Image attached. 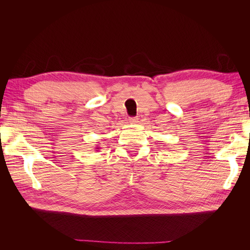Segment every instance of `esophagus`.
I'll use <instances>...</instances> for the list:
<instances>
[{
  "label": "esophagus",
  "instance_id": "1",
  "mask_svg": "<svg viewBox=\"0 0 250 250\" xmlns=\"http://www.w3.org/2000/svg\"><path fill=\"white\" fill-rule=\"evenodd\" d=\"M138 118L137 117H133V118H129V123L130 124H137L138 123Z\"/></svg>",
  "mask_w": 250,
  "mask_h": 250
}]
</instances>
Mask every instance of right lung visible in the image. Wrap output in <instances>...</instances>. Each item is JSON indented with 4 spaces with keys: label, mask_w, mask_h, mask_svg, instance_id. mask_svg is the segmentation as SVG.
Returning a JSON list of instances; mask_svg holds the SVG:
<instances>
[{
    "label": "right lung",
    "mask_w": 250,
    "mask_h": 250,
    "mask_svg": "<svg viewBox=\"0 0 250 250\" xmlns=\"http://www.w3.org/2000/svg\"><path fill=\"white\" fill-rule=\"evenodd\" d=\"M96 149H99V148H98V147H97V148H96Z\"/></svg>",
    "instance_id": "right-lung-1"
}]
</instances>
